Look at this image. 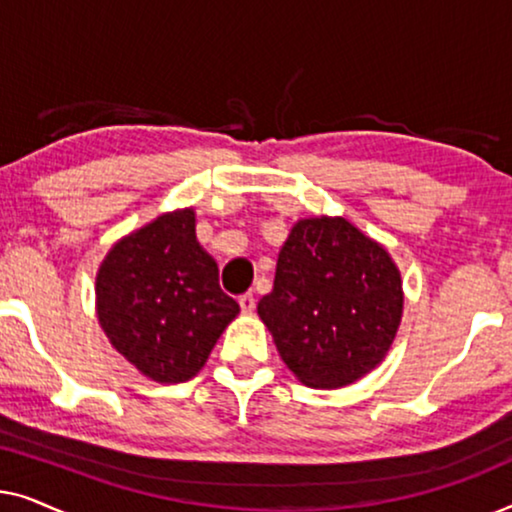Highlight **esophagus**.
I'll use <instances>...</instances> for the list:
<instances>
[{"label":"esophagus","mask_w":512,"mask_h":512,"mask_svg":"<svg viewBox=\"0 0 512 512\" xmlns=\"http://www.w3.org/2000/svg\"><path fill=\"white\" fill-rule=\"evenodd\" d=\"M240 310H242V314H254V310H256L254 293H244V296H240Z\"/></svg>","instance_id":"obj_1"}]
</instances>
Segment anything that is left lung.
<instances>
[{
	"instance_id": "1",
	"label": "left lung",
	"mask_w": 512,
	"mask_h": 512,
	"mask_svg": "<svg viewBox=\"0 0 512 512\" xmlns=\"http://www.w3.org/2000/svg\"><path fill=\"white\" fill-rule=\"evenodd\" d=\"M286 368L305 387H347L387 356L403 317V279L389 251L345 216L293 223L275 286L258 303Z\"/></svg>"
}]
</instances>
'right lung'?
<instances>
[{
    "label": "right lung",
    "mask_w": 512,
    "mask_h": 512,
    "mask_svg": "<svg viewBox=\"0 0 512 512\" xmlns=\"http://www.w3.org/2000/svg\"><path fill=\"white\" fill-rule=\"evenodd\" d=\"M95 307L111 347L160 384L198 375L240 314L195 237L193 207L156 216L107 251L95 277Z\"/></svg>",
    "instance_id": "obj_1"
}]
</instances>
